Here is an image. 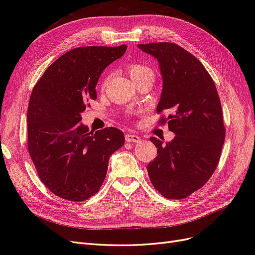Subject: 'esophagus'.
<instances>
[{
  "instance_id": "esophagus-1",
  "label": "esophagus",
  "mask_w": 255,
  "mask_h": 255,
  "mask_svg": "<svg viewBox=\"0 0 255 255\" xmlns=\"http://www.w3.org/2000/svg\"><path fill=\"white\" fill-rule=\"evenodd\" d=\"M126 140L128 142H138L140 140V137L138 135H135V134H126Z\"/></svg>"
}]
</instances>
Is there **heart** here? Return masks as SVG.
I'll list each match as a JSON object with an SVG mask.
<instances>
[{
	"mask_svg": "<svg viewBox=\"0 0 255 255\" xmlns=\"http://www.w3.org/2000/svg\"><path fill=\"white\" fill-rule=\"evenodd\" d=\"M128 71L129 73V76L133 79L134 82L140 81L146 78H154V72L152 69L148 66L139 63H132L128 66ZM106 79L103 82V85L105 84Z\"/></svg>",
	"mask_w": 255,
	"mask_h": 255,
	"instance_id": "obj_1",
	"label": "heart"
}]
</instances>
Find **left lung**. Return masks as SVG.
<instances>
[{"label": "left lung", "mask_w": 255, "mask_h": 255, "mask_svg": "<svg viewBox=\"0 0 255 255\" xmlns=\"http://www.w3.org/2000/svg\"><path fill=\"white\" fill-rule=\"evenodd\" d=\"M159 64L163 91L157 113L167 111L168 128L175 134L146 166L150 181L167 199H184L201 188L218 165L226 128L220 99L212 76L191 53L171 42L138 44Z\"/></svg>", "instance_id": "left-lung-1"}]
</instances>
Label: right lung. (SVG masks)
Here are the masks:
<instances>
[{
  "label": "right lung",
  "instance_id": "right-lung-1",
  "mask_svg": "<svg viewBox=\"0 0 255 255\" xmlns=\"http://www.w3.org/2000/svg\"><path fill=\"white\" fill-rule=\"evenodd\" d=\"M119 47H81L45 70L30 95L27 148L41 182L54 195L85 201L102 186L112 154L125 143L116 128L90 132L81 113L97 99L100 75L126 53ZM89 105V104H88Z\"/></svg>",
  "mask_w": 255,
  "mask_h": 255
}]
</instances>
